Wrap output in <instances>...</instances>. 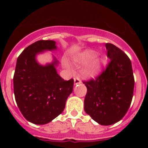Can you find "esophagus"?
<instances>
[{
  "label": "esophagus",
  "instance_id": "obj_1",
  "mask_svg": "<svg viewBox=\"0 0 148 148\" xmlns=\"http://www.w3.org/2000/svg\"><path fill=\"white\" fill-rule=\"evenodd\" d=\"M81 83H82V82H81V80L78 78V77L74 78V84H81Z\"/></svg>",
  "mask_w": 148,
  "mask_h": 148
}]
</instances>
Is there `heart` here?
Listing matches in <instances>:
<instances>
[{
  "label": "heart",
  "instance_id": "obj_1",
  "mask_svg": "<svg viewBox=\"0 0 148 148\" xmlns=\"http://www.w3.org/2000/svg\"><path fill=\"white\" fill-rule=\"evenodd\" d=\"M96 53L93 50H85L74 57L73 61L79 64H86L82 68V74L87 78H94L99 75L103 66V60L101 58H95ZM65 67L70 68V64L64 61Z\"/></svg>",
  "mask_w": 148,
  "mask_h": 148
}]
</instances>
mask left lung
Masks as SVG:
<instances>
[{"label": "left lung", "mask_w": 148, "mask_h": 148, "mask_svg": "<svg viewBox=\"0 0 148 148\" xmlns=\"http://www.w3.org/2000/svg\"><path fill=\"white\" fill-rule=\"evenodd\" d=\"M110 63L95 80L84 82L87 92L84 111L99 125H111L125 116L130 108L134 90L131 61L122 50L105 44Z\"/></svg>", "instance_id": "8db88e82"}]
</instances>
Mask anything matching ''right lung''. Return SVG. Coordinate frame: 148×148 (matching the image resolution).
I'll list each match as a JSON object with an SVG mask.
<instances>
[{"label":"right lung","instance_id":"add662e5","mask_svg":"<svg viewBox=\"0 0 148 148\" xmlns=\"http://www.w3.org/2000/svg\"><path fill=\"white\" fill-rule=\"evenodd\" d=\"M57 49L56 41L40 40L27 47L18 56L13 78L17 105L27 121L45 125L61 114L73 89V79L64 81L57 73L58 61L42 65L38 55Z\"/></svg>","mask_w":148,"mask_h":148}]
</instances>
